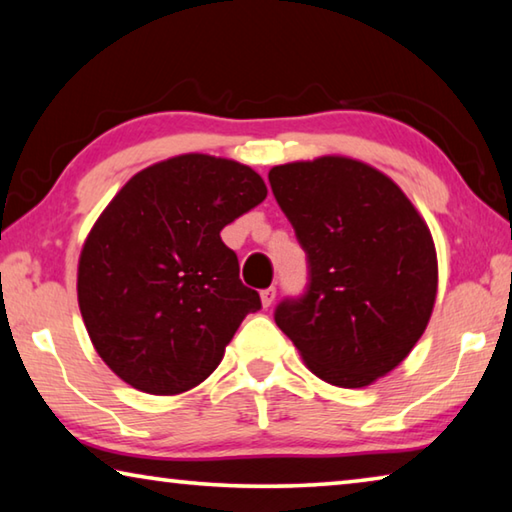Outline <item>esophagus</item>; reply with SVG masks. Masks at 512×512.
Listing matches in <instances>:
<instances>
[{
  "instance_id": "1",
  "label": "esophagus",
  "mask_w": 512,
  "mask_h": 512,
  "mask_svg": "<svg viewBox=\"0 0 512 512\" xmlns=\"http://www.w3.org/2000/svg\"><path fill=\"white\" fill-rule=\"evenodd\" d=\"M259 296H262V305H264V307H271L273 300H275V287L264 289L262 293H259Z\"/></svg>"
}]
</instances>
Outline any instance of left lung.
<instances>
[{"label": "left lung", "instance_id": "8db88e82", "mask_svg": "<svg viewBox=\"0 0 512 512\" xmlns=\"http://www.w3.org/2000/svg\"><path fill=\"white\" fill-rule=\"evenodd\" d=\"M277 205L307 253L305 296L275 323L327 384L363 388L409 357L438 291L431 232L391 178L323 155L268 171Z\"/></svg>", "mask_w": 512, "mask_h": 512}]
</instances>
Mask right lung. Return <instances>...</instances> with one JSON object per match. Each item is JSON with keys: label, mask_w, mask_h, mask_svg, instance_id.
<instances>
[{"label": "right lung", "mask_w": 512, "mask_h": 512, "mask_svg": "<svg viewBox=\"0 0 512 512\" xmlns=\"http://www.w3.org/2000/svg\"><path fill=\"white\" fill-rule=\"evenodd\" d=\"M266 198L259 173L205 153L128 180L79 259V307L94 350L142 393L178 395L212 375L259 293L239 280L225 225Z\"/></svg>", "instance_id": "right-lung-1"}]
</instances>
